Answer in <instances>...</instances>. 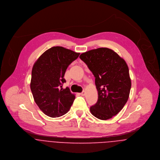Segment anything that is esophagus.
Returning <instances> with one entry per match:
<instances>
[{"instance_id":"obj_1","label":"esophagus","mask_w":160,"mask_h":160,"mask_svg":"<svg viewBox=\"0 0 160 160\" xmlns=\"http://www.w3.org/2000/svg\"><path fill=\"white\" fill-rule=\"evenodd\" d=\"M80 94H81V96H84V95H85V91H83L82 92H81V93H80Z\"/></svg>"}]
</instances>
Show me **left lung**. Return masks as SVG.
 <instances>
[{"instance_id": "1", "label": "left lung", "mask_w": 160, "mask_h": 160, "mask_svg": "<svg viewBox=\"0 0 160 160\" xmlns=\"http://www.w3.org/2000/svg\"><path fill=\"white\" fill-rule=\"evenodd\" d=\"M79 58L95 77L98 99L90 108L91 114L102 120L112 118L129 98L131 82L127 64L114 51L106 48L84 52Z\"/></svg>"}]
</instances>
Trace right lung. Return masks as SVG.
I'll return each instance as SVG.
<instances>
[{"label": "right lung", "instance_id": "add662e5", "mask_svg": "<svg viewBox=\"0 0 160 160\" xmlns=\"http://www.w3.org/2000/svg\"><path fill=\"white\" fill-rule=\"evenodd\" d=\"M79 53L61 46L45 51L36 61L32 70L31 89L39 109L47 116L58 118L65 114L75 99L69 88H62L68 67Z\"/></svg>", "mask_w": 160, "mask_h": 160}]
</instances>
